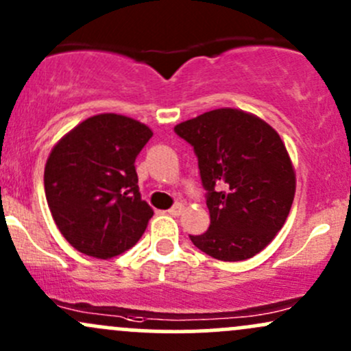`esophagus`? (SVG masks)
<instances>
[{
  "instance_id": "esophagus-1",
  "label": "esophagus",
  "mask_w": 351,
  "mask_h": 351,
  "mask_svg": "<svg viewBox=\"0 0 351 351\" xmlns=\"http://www.w3.org/2000/svg\"><path fill=\"white\" fill-rule=\"evenodd\" d=\"M182 211H183V205H182V203H175V205L169 208L168 213L173 215V217H178V215H182Z\"/></svg>"
}]
</instances>
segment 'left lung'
Instances as JSON below:
<instances>
[{"mask_svg":"<svg viewBox=\"0 0 351 351\" xmlns=\"http://www.w3.org/2000/svg\"><path fill=\"white\" fill-rule=\"evenodd\" d=\"M175 133L193 146L210 210V228L190 240L221 261L255 256L282 230L293 203L295 171L280 134L233 108L180 123Z\"/></svg>","mask_w":351,"mask_h":351,"instance_id":"obj_1","label":"left lung"}]
</instances>
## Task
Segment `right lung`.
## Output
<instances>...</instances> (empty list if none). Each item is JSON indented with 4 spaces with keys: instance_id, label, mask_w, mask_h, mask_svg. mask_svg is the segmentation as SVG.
I'll list each match as a JSON object with an SVG mask.
<instances>
[{
    "instance_id": "right-lung-1",
    "label": "right lung",
    "mask_w": 351,
    "mask_h": 351,
    "mask_svg": "<svg viewBox=\"0 0 351 351\" xmlns=\"http://www.w3.org/2000/svg\"><path fill=\"white\" fill-rule=\"evenodd\" d=\"M152 136L143 123L105 113L84 119L51 149L46 202L73 248L106 260L140 240L153 210L141 199L134 160Z\"/></svg>"
}]
</instances>
